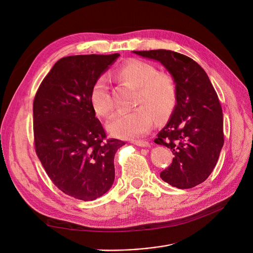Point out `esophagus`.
<instances>
[{"label": "esophagus", "instance_id": "1", "mask_svg": "<svg viewBox=\"0 0 253 253\" xmlns=\"http://www.w3.org/2000/svg\"><path fill=\"white\" fill-rule=\"evenodd\" d=\"M132 143H134V144H136V145H138V147H141V148L150 147V143L148 141H145V140H135V141H132Z\"/></svg>", "mask_w": 253, "mask_h": 253}]
</instances>
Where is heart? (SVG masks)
Returning a JSON list of instances; mask_svg holds the SVG:
<instances>
[{"label":"heart","instance_id":"heart-1","mask_svg":"<svg viewBox=\"0 0 253 253\" xmlns=\"http://www.w3.org/2000/svg\"><path fill=\"white\" fill-rule=\"evenodd\" d=\"M119 76L138 88L137 103H145L160 117L173 109L176 89L172 79L165 74H157L153 65L132 60L120 68ZM90 102L94 112L102 117L113 111V101L105 77L96 80L90 91ZM147 106V107H148ZM146 105L131 111L116 113L108 124L111 133L117 137L135 139L149 133L155 122V115Z\"/></svg>","mask_w":253,"mask_h":253}]
</instances>
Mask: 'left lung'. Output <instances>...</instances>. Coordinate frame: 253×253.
<instances>
[{"label":"left lung","mask_w":253,"mask_h":253,"mask_svg":"<svg viewBox=\"0 0 253 253\" xmlns=\"http://www.w3.org/2000/svg\"><path fill=\"white\" fill-rule=\"evenodd\" d=\"M157 60L169 72L176 89V104L155 142L173 153L161 178L172 187L191 189L215 167L223 145L222 110L205 71L192 58L170 50L133 51Z\"/></svg>","instance_id":"8db88e82"}]
</instances>
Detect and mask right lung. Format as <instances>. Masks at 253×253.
<instances>
[{
	"label": "right lung",
	"instance_id": "1",
	"mask_svg": "<svg viewBox=\"0 0 253 253\" xmlns=\"http://www.w3.org/2000/svg\"><path fill=\"white\" fill-rule=\"evenodd\" d=\"M119 56L63 57L35 96L36 153L53 183L79 200H95L112 188L115 154L125 144L115 138L105 140L90 102L92 86Z\"/></svg>",
	"mask_w": 253,
	"mask_h": 253
}]
</instances>
